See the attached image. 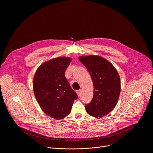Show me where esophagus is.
Here are the masks:
<instances>
[{
	"label": "esophagus",
	"mask_w": 153,
	"mask_h": 153,
	"mask_svg": "<svg viewBox=\"0 0 153 153\" xmlns=\"http://www.w3.org/2000/svg\"><path fill=\"white\" fill-rule=\"evenodd\" d=\"M76 93H77V94L78 96H80V94H81V90H77Z\"/></svg>",
	"instance_id": "1"
}]
</instances>
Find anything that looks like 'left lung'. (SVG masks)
I'll return each mask as SVG.
<instances>
[{"label": "left lung", "mask_w": 153, "mask_h": 153, "mask_svg": "<svg viewBox=\"0 0 153 153\" xmlns=\"http://www.w3.org/2000/svg\"><path fill=\"white\" fill-rule=\"evenodd\" d=\"M79 60L89 71L94 86L93 98L85 105L86 111L93 117H102L110 113L117 103L119 76L113 65L100 56H82Z\"/></svg>", "instance_id": "8db88e82"}]
</instances>
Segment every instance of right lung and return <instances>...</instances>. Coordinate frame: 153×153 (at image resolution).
<instances>
[{"mask_svg":"<svg viewBox=\"0 0 153 153\" xmlns=\"http://www.w3.org/2000/svg\"><path fill=\"white\" fill-rule=\"evenodd\" d=\"M70 62V58L60 57L43 63L33 79L34 93L42 111L57 120L70 114L78 97L65 76Z\"/></svg>","mask_w":153,"mask_h":153,"instance_id":"add662e5","label":"right lung"}]
</instances>
